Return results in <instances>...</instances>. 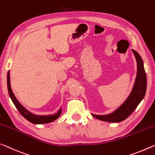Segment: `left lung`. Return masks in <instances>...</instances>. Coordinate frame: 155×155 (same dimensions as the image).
Here are the masks:
<instances>
[{
	"label": "left lung",
	"instance_id": "8db88e82",
	"mask_svg": "<svg viewBox=\"0 0 155 155\" xmlns=\"http://www.w3.org/2000/svg\"><path fill=\"white\" fill-rule=\"evenodd\" d=\"M137 61V75L133 87L127 99L121 106L111 113L107 115H94L92 116L107 122H120L128 118L145 97L147 88V78L142 58L135 50L131 49Z\"/></svg>",
	"mask_w": 155,
	"mask_h": 155
}]
</instances>
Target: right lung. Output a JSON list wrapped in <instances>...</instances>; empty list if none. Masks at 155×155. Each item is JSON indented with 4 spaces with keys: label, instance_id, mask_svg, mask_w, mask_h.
Listing matches in <instances>:
<instances>
[{
    "label": "right lung",
    "instance_id": "right-lung-1",
    "mask_svg": "<svg viewBox=\"0 0 155 155\" xmlns=\"http://www.w3.org/2000/svg\"><path fill=\"white\" fill-rule=\"evenodd\" d=\"M7 89H8V93L9 97L11 98L12 101H13L14 104L16 106V108L18 109L20 113L24 117L30 122L34 124H47L50 123L51 121H54L55 120L59 117L62 113V108H60L58 110L56 113L53 114V115H35L29 110H28L26 108H25L19 102V101L17 100V98L15 96L14 93L12 90L11 84H10V72L9 71L7 73Z\"/></svg>",
    "mask_w": 155,
    "mask_h": 155
}]
</instances>
